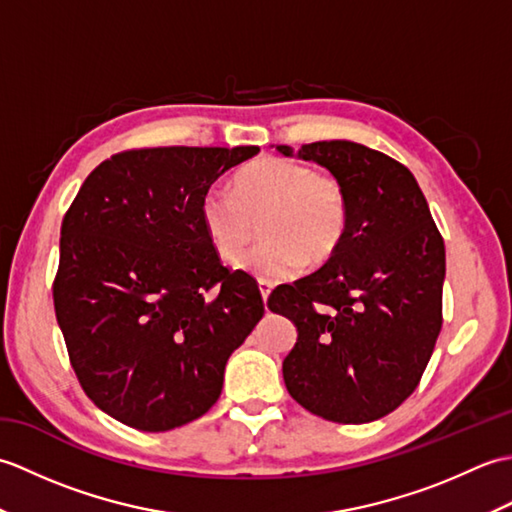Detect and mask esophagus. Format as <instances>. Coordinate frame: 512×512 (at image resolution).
Here are the masks:
<instances>
[{
  "mask_svg": "<svg viewBox=\"0 0 512 512\" xmlns=\"http://www.w3.org/2000/svg\"><path fill=\"white\" fill-rule=\"evenodd\" d=\"M257 284H259V292H262V299L266 301V299H268V295H270V290H273V281H268V279H259Z\"/></svg>",
  "mask_w": 512,
  "mask_h": 512,
  "instance_id": "34e87169",
  "label": "esophagus"
}]
</instances>
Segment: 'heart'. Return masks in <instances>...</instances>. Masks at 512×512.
Instances as JSON below:
<instances>
[{"instance_id":"b5f03b06","label":"heart","mask_w":512,"mask_h":512,"mask_svg":"<svg viewBox=\"0 0 512 512\" xmlns=\"http://www.w3.org/2000/svg\"><path fill=\"white\" fill-rule=\"evenodd\" d=\"M262 242L239 262L262 279H286L336 255L350 226V198L332 173L295 160L264 156L235 176L233 193L209 191L200 202L202 231L215 255L235 264L255 237Z\"/></svg>"}]
</instances>
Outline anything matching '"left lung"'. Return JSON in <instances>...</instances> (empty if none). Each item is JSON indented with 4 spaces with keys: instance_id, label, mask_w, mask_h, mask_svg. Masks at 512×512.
Listing matches in <instances>:
<instances>
[{
    "instance_id": "8db88e82",
    "label": "left lung",
    "mask_w": 512,
    "mask_h": 512,
    "mask_svg": "<svg viewBox=\"0 0 512 512\" xmlns=\"http://www.w3.org/2000/svg\"><path fill=\"white\" fill-rule=\"evenodd\" d=\"M299 158L345 184L350 226L328 264L270 292L268 308L297 325L284 383L314 416L372 422L416 391L436 347L444 242L416 178L383 151L321 140Z\"/></svg>"
}]
</instances>
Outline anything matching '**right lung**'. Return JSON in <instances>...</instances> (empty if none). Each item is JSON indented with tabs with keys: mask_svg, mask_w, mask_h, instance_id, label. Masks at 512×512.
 Listing matches in <instances>:
<instances>
[{
	"mask_svg": "<svg viewBox=\"0 0 512 512\" xmlns=\"http://www.w3.org/2000/svg\"><path fill=\"white\" fill-rule=\"evenodd\" d=\"M259 147H143L103 160L61 222L54 314L96 407L138 431L204 416L257 321V281L200 224L211 184Z\"/></svg>",
	"mask_w": 512,
	"mask_h": 512,
	"instance_id": "add662e5",
	"label": "right lung"
}]
</instances>
